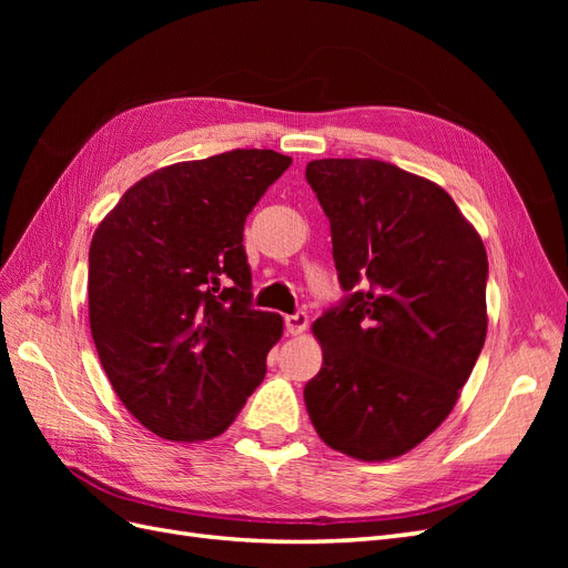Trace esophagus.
Wrapping results in <instances>:
<instances>
[{"label":"esophagus","mask_w":568,"mask_h":568,"mask_svg":"<svg viewBox=\"0 0 568 568\" xmlns=\"http://www.w3.org/2000/svg\"><path fill=\"white\" fill-rule=\"evenodd\" d=\"M284 324H286V332L288 334H301V332H305V326H307V313L305 311H296L294 315H286Z\"/></svg>","instance_id":"obj_1"}]
</instances>
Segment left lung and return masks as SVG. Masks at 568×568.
Wrapping results in <instances>:
<instances>
[{
    "mask_svg": "<svg viewBox=\"0 0 568 568\" xmlns=\"http://www.w3.org/2000/svg\"><path fill=\"white\" fill-rule=\"evenodd\" d=\"M305 180L343 288L313 324L324 357L307 415L329 448L393 459L450 415L484 348L486 248L438 184L393 163L322 159Z\"/></svg>",
    "mask_w": 568,
    "mask_h": 568,
    "instance_id": "left-lung-1",
    "label": "left lung"
}]
</instances>
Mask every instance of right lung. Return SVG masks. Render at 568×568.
Returning a JSON list of instances; mask_svg holds the SVG:
<instances>
[{
    "label": "right lung",
    "instance_id": "1",
    "mask_svg": "<svg viewBox=\"0 0 568 568\" xmlns=\"http://www.w3.org/2000/svg\"><path fill=\"white\" fill-rule=\"evenodd\" d=\"M291 165L232 149L156 170L90 246V326L113 390L168 440L220 436L265 379L282 317L253 307L244 225Z\"/></svg>",
    "mask_w": 568,
    "mask_h": 568
}]
</instances>
